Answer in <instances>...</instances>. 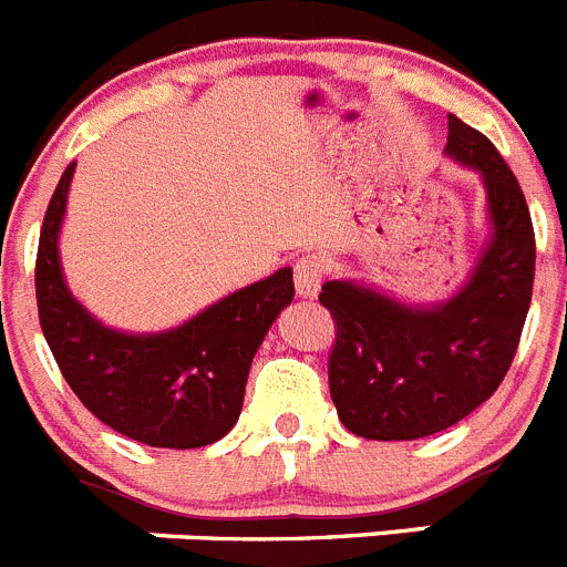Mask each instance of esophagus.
<instances>
[{"label":"esophagus","mask_w":567,"mask_h":567,"mask_svg":"<svg viewBox=\"0 0 567 567\" xmlns=\"http://www.w3.org/2000/svg\"><path fill=\"white\" fill-rule=\"evenodd\" d=\"M324 279V265L317 254H308L302 259H297L293 265V285H297V293L302 299H313L322 288Z\"/></svg>","instance_id":"1"}]
</instances>
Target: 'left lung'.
<instances>
[{"label":"left lung","mask_w":567,"mask_h":567,"mask_svg":"<svg viewBox=\"0 0 567 567\" xmlns=\"http://www.w3.org/2000/svg\"><path fill=\"white\" fill-rule=\"evenodd\" d=\"M445 156L485 188L488 236L462 288L425 305L357 279L324 282L319 293L337 322L331 400L365 440H422L465 420L508 373L528 317L536 245L519 182L488 136L454 113Z\"/></svg>","instance_id":"obj_1"}]
</instances>
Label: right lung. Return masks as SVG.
Here are the masks:
<instances>
[{"label":"right lung","instance_id":"1","mask_svg":"<svg viewBox=\"0 0 567 567\" xmlns=\"http://www.w3.org/2000/svg\"><path fill=\"white\" fill-rule=\"evenodd\" d=\"M76 162L48 205L37 254L42 333L79 402L113 431L151 447H202L223 440L243 413L254 353L293 299V270L239 288L176 328H111L65 282L59 234Z\"/></svg>","mask_w":567,"mask_h":567}]
</instances>
